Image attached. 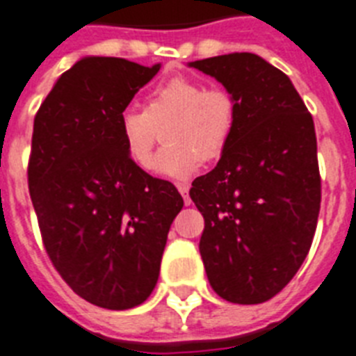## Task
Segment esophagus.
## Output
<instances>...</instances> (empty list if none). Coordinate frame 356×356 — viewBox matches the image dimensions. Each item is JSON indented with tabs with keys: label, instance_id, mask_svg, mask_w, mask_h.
<instances>
[{
	"label": "esophagus",
	"instance_id": "esophagus-1",
	"mask_svg": "<svg viewBox=\"0 0 356 356\" xmlns=\"http://www.w3.org/2000/svg\"><path fill=\"white\" fill-rule=\"evenodd\" d=\"M178 191H180V195L184 196L186 206H189V204H191V198H189V186H187V184H178Z\"/></svg>",
	"mask_w": 356,
	"mask_h": 356
}]
</instances>
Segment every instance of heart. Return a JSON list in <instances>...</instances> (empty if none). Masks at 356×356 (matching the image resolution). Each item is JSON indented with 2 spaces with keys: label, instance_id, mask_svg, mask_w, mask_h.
<instances>
[{
  "label": "heart",
  "instance_id": "b5f03b06",
  "mask_svg": "<svg viewBox=\"0 0 356 356\" xmlns=\"http://www.w3.org/2000/svg\"><path fill=\"white\" fill-rule=\"evenodd\" d=\"M237 119V104L222 88H207L191 76H172L149 93L145 110L127 108L119 118L124 154L139 169L152 163L158 130L163 132L154 161L158 175L186 180L202 161L217 160L226 150Z\"/></svg>",
  "mask_w": 356,
  "mask_h": 356
}]
</instances>
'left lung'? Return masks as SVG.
Returning <instances> with one entry per match:
<instances>
[{
	"label": "left lung",
	"mask_w": 356,
	"mask_h": 356,
	"mask_svg": "<svg viewBox=\"0 0 356 356\" xmlns=\"http://www.w3.org/2000/svg\"><path fill=\"white\" fill-rule=\"evenodd\" d=\"M237 104L217 167L193 181L204 217L200 255L220 298L254 305L274 298L311 250L322 202L314 121L281 70L229 53L189 62Z\"/></svg>",
	"instance_id": "1"
}]
</instances>
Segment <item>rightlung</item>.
I'll list each match as a JSON object with an SVG mask.
<instances>
[{
  "mask_svg": "<svg viewBox=\"0 0 356 356\" xmlns=\"http://www.w3.org/2000/svg\"><path fill=\"white\" fill-rule=\"evenodd\" d=\"M158 71L81 58L34 118L27 176L45 252L75 294L110 311L141 305L154 291L184 207L178 189L134 165L119 139L121 113Z\"/></svg>",
  "mask_w": 356,
  "mask_h": 356,
  "instance_id": "add662e5",
  "label": "right lung"
}]
</instances>
